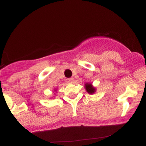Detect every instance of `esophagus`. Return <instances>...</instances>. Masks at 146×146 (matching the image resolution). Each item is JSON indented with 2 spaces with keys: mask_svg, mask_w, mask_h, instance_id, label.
Segmentation results:
<instances>
[{
  "mask_svg": "<svg viewBox=\"0 0 146 146\" xmlns=\"http://www.w3.org/2000/svg\"><path fill=\"white\" fill-rule=\"evenodd\" d=\"M73 80H74V79L73 78H68V79H66V82L72 83L73 82Z\"/></svg>",
  "mask_w": 146,
  "mask_h": 146,
  "instance_id": "1",
  "label": "esophagus"
}]
</instances>
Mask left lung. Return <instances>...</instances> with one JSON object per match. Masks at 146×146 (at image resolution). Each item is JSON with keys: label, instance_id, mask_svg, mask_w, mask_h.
<instances>
[{"label": "left lung", "instance_id": "8db88e82", "mask_svg": "<svg viewBox=\"0 0 146 146\" xmlns=\"http://www.w3.org/2000/svg\"><path fill=\"white\" fill-rule=\"evenodd\" d=\"M85 88H86V91L88 93H90V94H93L95 92V88L94 87H93L91 84H85Z\"/></svg>", "mask_w": 146, "mask_h": 146}]
</instances>
